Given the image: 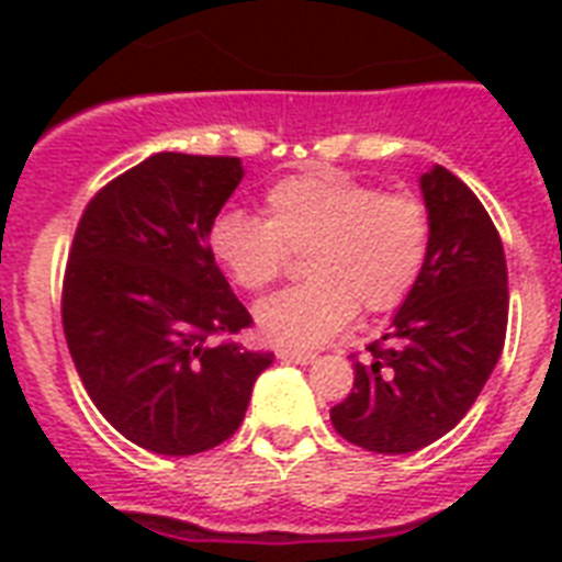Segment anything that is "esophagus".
I'll return each mask as SVG.
<instances>
[{
    "mask_svg": "<svg viewBox=\"0 0 562 562\" xmlns=\"http://www.w3.org/2000/svg\"><path fill=\"white\" fill-rule=\"evenodd\" d=\"M277 359L294 361V364H312L317 356L308 350H291V347H280V350H277Z\"/></svg>",
    "mask_w": 562,
    "mask_h": 562,
    "instance_id": "esophagus-1",
    "label": "esophagus"
}]
</instances>
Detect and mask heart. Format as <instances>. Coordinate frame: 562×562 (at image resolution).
<instances>
[{"label": "heart", "instance_id": "heart-1", "mask_svg": "<svg viewBox=\"0 0 562 562\" xmlns=\"http://www.w3.org/2000/svg\"><path fill=\"white\" fill-rule=\"evenodd\" d=\"M212 259L245 291H265L306 256L312 280L256 308V324L277 344H321L341 333L359 306L382 315L402 306L431 254V212L417 194L379 187L333 169L303 171L265 194V218L224 210L206 233Z\"/></svg>", "mask_w": 562, "mask_h": 562}]
</instances>
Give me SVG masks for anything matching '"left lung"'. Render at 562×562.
Instances as JSON below:
<instances>
[{
  "instance_id": "8db88e82",
  "label": "left lung",
  "mask_w": 562,
  "mask_h": 562,
  "mask_svg": "<svg viewBox=\"0 0 562 562\" xmlns=\"http://www.w3.org/2000/svg\"><path fill=\"white\" fill-rule=\"evenodd\" d=\"M431 254L391 333L356 359L335 431L379 454H408L452 431L479 400L507 333L505 247L487 210L443 166L423 175Z\"/></svg>"
}]
</instances>
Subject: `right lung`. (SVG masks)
<instances>
[{
	"label": "right lung",
	"instance_id": "add662e5",
	"mask_svg": "<svg viewBox=\"0 0 562 562\" xmlns=\"http://www.w3.org/2000/svg\"><path fill=\"white\" fill-rule=\"evenodd\" d=\"M245 178L238 157L162 151L92 194L60 317L83 387L119 435L198 454L236 435L273 352L229 341L254 324L206 233ZM224 337V342H212Z\"/></svg>",
	"mask_w": 562,
	"mask_h": 562
}]
</instances>
